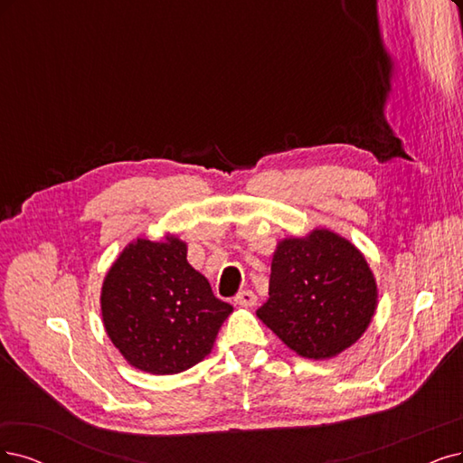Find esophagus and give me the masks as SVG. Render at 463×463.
I'll return each mask as SVG.
<instances>
[{
    "mask_svg": "<svg viewBox=\"0 0 463 463\" xmlns=\"http://www.w3.org/2000/svg\"><path fill=\"white\" fill-rule=\"evenodd\" d=\"M255 301H258V298H255V294L251 292V289H242V292H238V294L234 296V303H236V305L253 307Z\"/></svg>",
    "mask_w": 463,
    "mask_h": 463,
    "instance_id": "esophagus-1",
    "label": "esophagus"
}]
</instances>
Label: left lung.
Instances as JSON below:
<instances>
[{
  "label": "left lung",
  "mask_w": 463,
  "mask_h": 463,
  "mask_svg": "<svg viewBox=\"0 0 463 463\" xmlns=\"http://www.w3.org/2000/svg\"><path fill=\"white\" fill-rule=\"evenodd\" d=\"M378 301L372 270L345 238L317 229L272 255L269 299L258 317L307 358H330L364 334Z\"/></svg>",
  "instance_id": "8db88e82"
}]
</instances>
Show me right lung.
Returning <instances> with one entry per match:
<instances>
[{"instance_id":"obj_1","label":"right lung","mask_w":463,"mask_h":463,"mask_svg":"<svg viewBox=\"0 0 463 463\" xmlns=\"http://www.w3.org/2000/svg\"><path fill=\"white\" fill-rule=\"evenodd\" d=\"M112 344L135 368L179 373L210 354L232 305L186 261L179 238L129 244L110 267L100 294Z\"/></svg>"}]
</instances>
